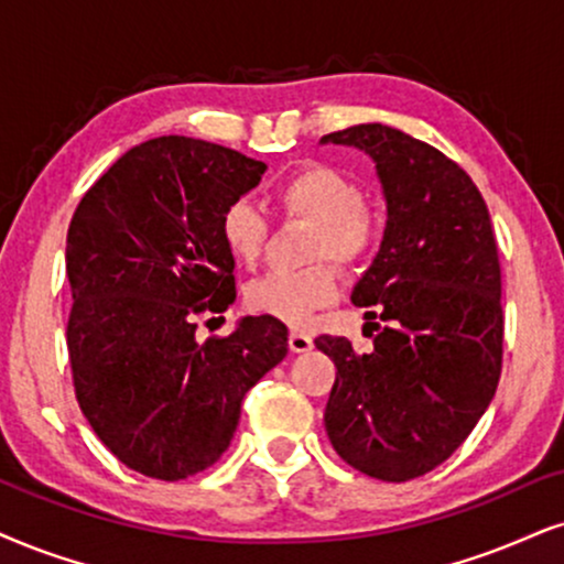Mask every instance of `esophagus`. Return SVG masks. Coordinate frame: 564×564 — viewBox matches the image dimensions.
<instances>
[{
    "mask_svg": "<svg viewBox=\"0 0 564 564\" xmlns=\"http://www.w3.org/2000/svg\"><path fill=\"white\" fill-rule=\"evenodd\" d=\"M288 345L293 352H308L311 347H314V339L305 335V332H290Z\"/></svg>",
    "mask_w": 564,
    "mask_h": 564,
    "instance_id": "1",
    "label": "esophagus"
}]
</instances>
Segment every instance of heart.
Returning a JSON list of instances; mask_svg holds the SVG:
<instances>
[{
	"label": "heart",
	"mask_w": 564,
	"mask_h": 564,
	"mask_svg": "<svg viewBox=\"0 0 564 564\" xmlns=\"http://www.w3.org/2000/svg\"><path fill=\"white\" fill-rule=\"evenodd\" d=\"M276 206L284 217L303 219L316 232L308 242V261H335L339 269H358L373 259L381 242V214L364 200V185L329 164H308L276 185ZM221 240L235 261L256 267L269 238V221L248 200H235L221 214ZM337 297V271L314 263L303 271H274L246 290L253 314L274 316L301 326Z\"/></svg>",
	"instance_id": "obj_1"
}]
</instances>
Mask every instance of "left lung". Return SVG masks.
<instances>
[{
	"label": "left lung",
	"mask_w": 564,
	"mask_h": 564,
	"mask_svg": "<svg viewBox=\"0 0 564 564\" xmlns=\"http://www.w3.org/2000/svg\"><path fill=\"white\" fill-rule=\"evenodd\" d=\"M377 162L387 229L352 290L368 352L347 337L314 343L337 366L324 410L332 447L379 481H410L468 440L502 373V271L489 208L460 164L419 138L368 122L322 138Z\"/></svg>",
	"instance_id": "1"
}]
</instances>
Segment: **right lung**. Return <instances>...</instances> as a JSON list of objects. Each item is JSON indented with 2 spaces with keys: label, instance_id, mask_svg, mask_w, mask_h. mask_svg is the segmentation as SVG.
<instances>
[{
  "label": "right lung",
  "instance_id": "add662e5",
  "mask_svg": "<svg viewBox=\"0 0 564 564\" xmlns=\"http://www.w3.org/2000/svg\"><path fill=\"white\" fill-rule=\"evenodd\" d=\"M263 172L240 151L162 135L117 159L69 221L75 398L117 460L149 478L180 481L217 463L246 392L288 356L274 316L196 339V318L235 301L221 214Z\"/></svg>",
  "mask_w": 564,
  "mask_h": 564
}]
</instances>
